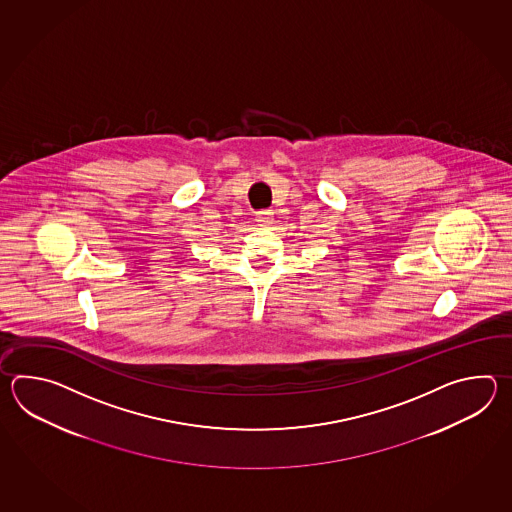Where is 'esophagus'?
<instances>
[{"label": "esophagus", "mask_w": 512, "mask_h": 512, "mask_svg": "<svg viewBox=\"0 0 512 512\" xmlns=\"http://www.w3.org/2000/svg\"><path fill=\"white\" fill-rule=\"evenodd\" d=\"M256 221L260 223L261 227H269L272 221H274V212L271 210H261L256 214Z\"/></svg>", "instance_id": "34e87169"}]
</instances>
